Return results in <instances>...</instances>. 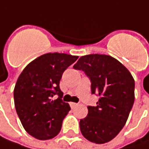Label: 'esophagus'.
<instances>
[{
  "instance_id": "esophagus-1",
  "label": "esophagus",
  "mask_w": 149,
  "mask_h": 149,
  "mask_svg": "<svg viewBox=\"0 0 149 149\" xmlns=\"http://www.w3.org/2000/svg\"><path fill=\"white\" fill-rule=\"evenodd\" d=\"M70 106H71V107H72V108H75V107L77 106V103H75V102H71V103H70Z\"/></svg>"
}]
</instances>
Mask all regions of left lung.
Masks as SVG:
<instances>
[{
    "label": "left lung",
    "instance_id": "1",
    "mask_svg": "<svg viewBox=\"0 0 149 149\" xmlns=\"http://www.w3.org/2000/svg\"><path fill=\"white\" fill-rule=\"evenodd\" d=\"M91 82V92L99 96L95 107H88V115L80 119V130L89 142H110L128 119L135 101V81L128 69L112 56L88 54L73 65Z\"/></svg>",
    "mask_w": 149,
    "mask_h": 149
}]
</instances>
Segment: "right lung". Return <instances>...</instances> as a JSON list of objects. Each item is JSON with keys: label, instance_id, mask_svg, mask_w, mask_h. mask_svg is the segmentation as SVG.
<instances>
[{"label": "right lung", "instance_id": "obj_1", "mask_svg": "<svg viewBox=\"0 0 149 149\" xmlns=\"http://www.w3.org/2000/svg\"><path fill=\"white\" fill-rule=\"evenodd\" d=\"M67 54L47 53L26 65L13 90L16 112L24 130L39 140H48L61 131L71 107L62 101L60 81L63 72L77 60ZM57 94L56 100L52 98Z\"/></svg>", "mask_w": 149, "mask_h": 149}]
</instances>
